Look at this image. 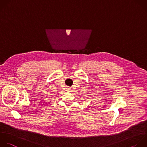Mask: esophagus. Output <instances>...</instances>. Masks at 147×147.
Returning <instances> with one entry per match:
<instances>
[{"label": "esophagus", "instance_id": "1", "mask_svg": "<svg viewBox=\"0 0 147 147\" xmlns=\"http://www.w3.org/2000/svg\"><path fill=\"white\" fill-rule=\"evenodd\" d=\"M68 90H70V88H68Z\"/></svg>", "mask_w": 147, "mask_h": 147}]
</instances>
